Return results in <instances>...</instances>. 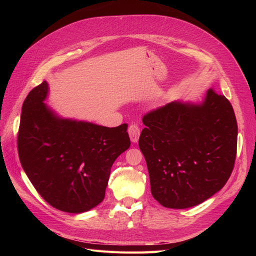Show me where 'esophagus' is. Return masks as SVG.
Wrapping results in <instances>:
<instances>
[{
	"instance_id": "esophagus-1",
	"label": "esophagus",
	"mask_w": 256,
	"mask_h": 256,
	"mask_svg": "<svg viewBox=\"0 0 256 256\" xmlns=\"http://www.w3.org/2000/svg\"><path fill=\"white\" fill-rule=\"evenodd\" d=\"M128 134L130 136V140L136 143L138 141V138H140L141 129L136 125V124H131L128 128Z\"/></svg>"
}]
</instances>
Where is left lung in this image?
Masks as SVG:
<instances>
[{"mask_svg":"<svg viewBox=\"0 0 256 256\" xmlns=\"http://www.w3.org/2000/svg\"><path fill=\"white\" fill-rule=\"evenodd\" d=\"M138 138L152 196L184 209L221 190L233 172L237 122L226 96L208 90L200 104L170 102L143 116Z\"/></svg>","mask_w":256,"mask_h":256,"instance_id":"obj_1","label":"left lung"}]
</instances>
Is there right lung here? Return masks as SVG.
<instances>
[{
    "instance_id": "add662e5",
    "label": "right lung",
    "mask_w": 256,
    "mask_h": 256,
    "mask_svg": "<svg viewBox=\"0 0 256 256\" xmlns=\"http://www.w3.org/2000/svg\"><path fill=\"white\" fill-rule=\"evenodd\" d=\"M47 94L44 81L23 102L17 138L21 166L52 207L88 212L102 202L114 161L129 148L128 125L109 128L60 118L44 104Z\"/></svg>"
}]
</instances>
